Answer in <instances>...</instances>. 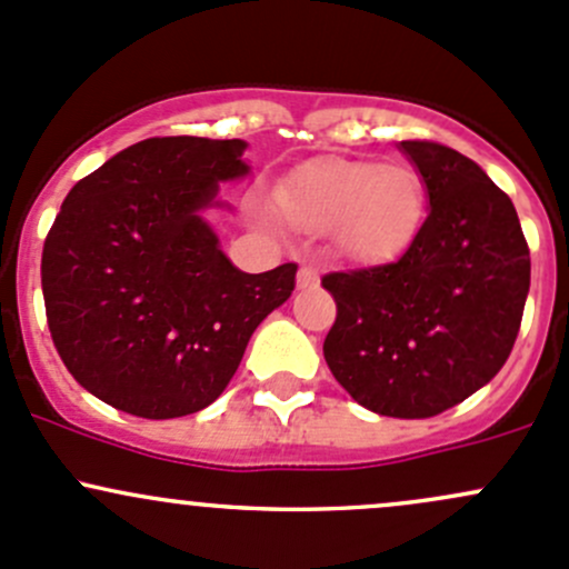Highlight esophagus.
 I'll list each match as a JSON object with an SVG mask.
<instances>
[{
  "mask_svg": "<svg viewBox=\"0 0 569 569\" xmlns=\"http://www.w3.org/2000/svg\"><path fill=\"white\" fill-rule=\"evenodd\" d=\"M319 283V272H316L313 267H300V274H297V286H300V289H305V286H316Z\"/></svg>",
  "mask_w": 569,
  "mask_h": 569,
  "instance_id": "34e87169",
  "label": "esophagus"
}]
</instances>
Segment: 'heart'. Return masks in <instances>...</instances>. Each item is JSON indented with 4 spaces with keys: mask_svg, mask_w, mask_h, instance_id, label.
<instances>
[{
    "mask_svg": "<svg viewBox=\"0 0 569 569\" xmlns=\"http://www.w3.org/2000/svg\"><path fill=\"white\" fill-rule=\"evenodd\" d=\"M426 193L415 171L360 160H319L272 190V209L300 231H335L349 259H381L403 248L422 220Z\"/></svg>",
    "mask_w": 569,
    "mask_h": 569,
    "instance_id": "1",
    "label": "heart"
}]
</instances>
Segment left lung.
<instances>
[{
    "instance_id": "obj_1",
    "label": "left lung",
    "mask_w": 569,
    "mask_h": 569,
    "mask_svg": "<svg viewBox=\"0 0 569 569\" xmlns=\"http://www.w3.org/2000/svg\"><path fill=\"white\" fill-rule=\"evenodd\" d=\"M428 190V218L395 261L321 278L338 305L325 360L385 417L422 420L486 387L510 357L531 259L510 196L456 149L400 141Z\"/></svg>"
}]
</instances>
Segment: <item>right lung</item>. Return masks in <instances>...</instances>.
Here are the masks:
<instances>
[{
  "label": "right lung",
  "mask_w": 569,
  "mask_h": 569,
  "mask_svg": "<svg viewBox=\"0 0 569 569\" xmlns=\"http://www.w3.org/2000/svg\"><path fill=\"white\" fill-rule=\"evenodd\" d=\"M244 141L163 136L73 184L43 244L51 340L83 390L147 420L196 415L295 291L297 264L248 274L201 218L248 174Z\"/></svg>",
  "instance_id": "1"
}]
</instances>
